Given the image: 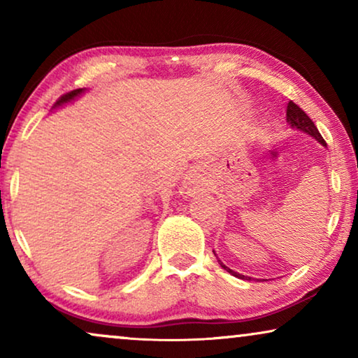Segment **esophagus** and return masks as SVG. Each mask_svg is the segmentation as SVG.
Masks as SVG:
<instances>
[{
	"label": "esophagus",
	"instance_id": "1",
	"mask_svg": "<svg viewBox=\"0 0 358 358\" xmlns=\"http://www.w3.org/2000/svg\"><path fill=\"white\" fill-rule=\"evenodd\" d=\"M202 185H203V179L197 171H189V174H185L184 182H182V189L185 190V194L195 195L202 190Z\"/></svg>",
	"mask_w": 358,
	"mask_h": 358
}]
</instances>
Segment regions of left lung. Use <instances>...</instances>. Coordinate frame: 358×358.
<instances>
[{"label": "left lung", "instance_id": "8db88e82", "mask_svg": "<svg viewBox=\"0 0 358 358\" xmlns=\"http://www.w3.org/2000/svg\"><path fill=\"white\" fill-rule=\"evenodd\" d=\"M287 122H288V124H290L292 129H296V130L305 131V134L311 135L313 138L320 141V143H321L322 146H326V141H324V138H322V136H321L320 131H317L315 122H313V120L310 119V117H308V115L305 114V112L301 110V107L296 106L293 101L288 102V106H287ZM218 264L224 268V271L231 273V275L238 277V278H243V280H251V277L241 275V273L231 271V268L224 266V264H223L222 261H220V259H218Z\"/></svg>", "mask_w": 358, "mask_h": 358}]
</instances>
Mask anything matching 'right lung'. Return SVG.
Segmentation results:
<instances>
[{
	"instance_id": "obj_1",
	"label": "right lung",
	"mask_w": 358,
	"mask_h": 358,
	"mask_svg": "<svg viewBox=\"0 0 358 358\" xmlns=\"http://www.w3.org/2000/svg\"><path fill=\"white\" fill-rule=\"evenodd\" d=\"M86 90L85 87H81V90H73V91H70V92H66V94H63L60 99H58L55 104H53V107H60V106H63V104H66V102H71V101H75L78 96H81L83 92H85Z\"/></svg>"
}]
</instances>
